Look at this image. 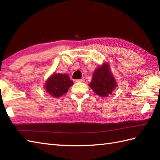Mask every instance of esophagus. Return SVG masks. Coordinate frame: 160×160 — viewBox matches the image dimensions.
<instances>
[{"mask_svg": "<svg viewBox=\"0 0 160 160\" xmlns=\"http://www.w3.org/2000/svg\"><path fill=\"white\" fill-rule=\"evenodd\" d=\"M76 82H84V78H82V79L76 80Z\"/></svg>", "mask_w": 160, "mask_h": 160, "instance_id": "34e87169", "label": "esophagus"}]
</instances>
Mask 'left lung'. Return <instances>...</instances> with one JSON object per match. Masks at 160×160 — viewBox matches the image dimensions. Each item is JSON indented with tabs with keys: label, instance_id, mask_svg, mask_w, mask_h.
I'll list each match as a JSON object with an SVG mask.
<instances>
[{
	"label": "left lung",
	"instance_id": "obj_1",
	"mask_svg": "<svg viewBox=\"0 0 160 160\" xmlns=\"http://www.w3.org/2000/svg\"><path fill=\"white\" fill-rule=\"evenodd\" d=\"M117 86V82L111 72L108 63H104L103 65L94 71L92 80L89 84V87L94 92L103 98L111 94Z\"/></svg>",
	"mask_w": 160,
	"mask_h": 160
}]
</instances>
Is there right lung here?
Listing matches in <instances>:
<instances>
[{
	"mask_svg": "<svg viewBox=\"0 0 160 160\" xmlns=\"http://www.w3.org/2000/svg\"><path fill=\"white\" fill-rule=\"evenodd\" d=\"M73 84L67 74L54 73L46 81V92L53 98H59L66 93L70 87Z\"/></svg>",
	"mask_w": 160,
	"mask_h": 160,
	"instance_id": "add662e5",
	"label": "right lung"
}]
</instances>
